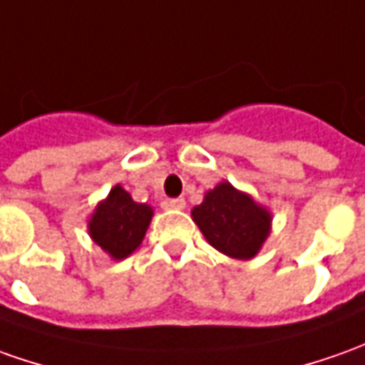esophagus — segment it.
<instances>
[{"instance_id":"obj_1","label":"esophagus","mask_w":365,"mask_h":365,"mask_svg":"<svg viewBox=\"0 0 365 365\" xmlns=\"http://www.w3.org/2000/svg\"><path fill=\"white\" fill-rule=\"evenodd\" d=\"M162 205L165 210H183L185 207V200L183 197H168V200H163Z\"/></svg>"}]
</instances>
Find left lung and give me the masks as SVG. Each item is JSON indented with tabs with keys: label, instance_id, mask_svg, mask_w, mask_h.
<instances>
[{
	"label": "left lung",
	"instance_id": "1",
	"mask_svg": "<svg viewBox=\"0 0 365 365\" xmlns=\"http://www.w3.org/2000/svg\"><path fill=\"white\" fill-rule=\"evenodd\" d=\"M192 217L215 250L235 259H252L272 227L266 207L230 182L217 183L205 193L203 202L192 210Z\"/></svg>",
	"mask_w": 365,
	"mask_h": 365
}]
</instances>
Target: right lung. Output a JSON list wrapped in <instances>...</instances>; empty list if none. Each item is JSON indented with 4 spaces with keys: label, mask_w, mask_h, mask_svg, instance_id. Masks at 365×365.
I'll return each instance as SVG.
<instances>
[{
    "label": "right lung",
    "mask_w": 365,
    "mask_h": 365,
    "mask_svg": "<svg viewBox=\"0 0 365 365\" xmlns=\"http://www.w3.org/2000/svg\"><path fill=\"white\" fill-rule=\"evenodd\" d=\"M151 215L148 203L133 202L130 193L115 185L89 217V235L113 259H123L140 247Z\"/></svg>",
    "instance_id": "obj_1"
}]
</instances>
